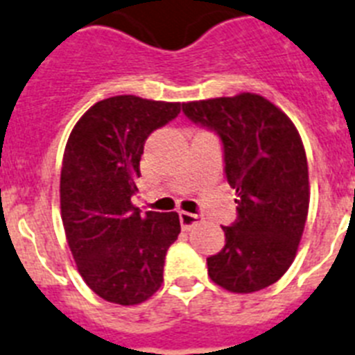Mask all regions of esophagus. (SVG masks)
<instances>
[{"label": "esophagus", "mask_w": 355, "mask_h": 355, "mask_svg": "<svg viewBox=\"0 0 355 355\" xmlns=\"http://www.w3.org/2000/svg\"><path fill=\"white\" fill-rule=\"evenodd\" d=\"M178 216H180V225H182V229H191L193 225H196V223L202 222L200 214L186 213V211H180V213H178Z\"/></svg>", "instance_id": "obj_1"}]
</instances>
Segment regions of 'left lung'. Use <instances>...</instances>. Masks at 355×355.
Listing matches in <instances>:
<instances>
[{"instance_id": "1", "label": "left lung", "mask_w": 355, "mask_h": 355, "mask_svg": "<svg viewBox=\"0 0 355 355\" xmlns=\"http://www.w3.org/2000/svg\"><path fill=\"white\" fill-rule=\"evenodd\" d=\"M186 117L220 135L225 177L236 189L238 218L207 274L229 293L276 284L296 258L311 186L302 137L282 110L258 94L184 103Z\"/></svg>"}]
</instances>
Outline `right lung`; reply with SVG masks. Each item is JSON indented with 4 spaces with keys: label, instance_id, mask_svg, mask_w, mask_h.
<instances>
[{
    "label": "right lung",
    "instance_id": "1",
    "mask_svg": "<svg viewBox=\"0 0 355 355\" xmlns=\"http://www.w3.org/2000/svg\"><path fill=\"white\" fill-rule=\"evenodd\" d=\"M180 103L115 95L95 103L68 137L61 168V218L77 270L97 296L139 305L164 282V260L178 238V214L132 204L151 132Z\"/></svg>",
    "mask_w": 355,
    "mask_h": 355
}]
</instances>
